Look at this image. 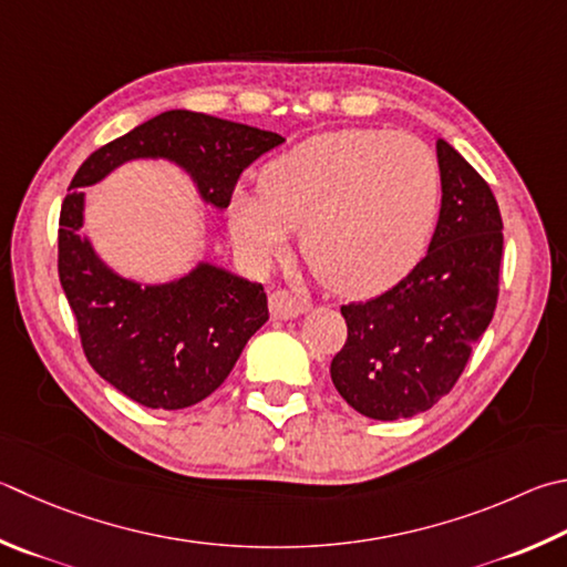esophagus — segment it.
Masks as SVG:
<instances>
[{
  "instance_id": "obj_1",
  "label": "esophagus",
  "mask_w": 567,
  "mask_h": 567,
  "mask_svg": "<svg viewBox=\"0 0 567 567\" xmlns=\"http://www.w3.org/2000/svg\"><path fill=\"white\" fill-rule=\"evenodd\" d=\"M305 312V305L287 290H275L270 295L272 319H295Z\"/></svg>"
}]
</instances>
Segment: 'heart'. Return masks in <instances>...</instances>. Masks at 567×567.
<instances>
[{
  "label": "heart",
  "instance_id": "1",
  "mask_svg": "<svg viewBox=\"0 0 567 567\" xmlns=\"http://www.w3.org/2000/svg\"><path fill=\"white\" fill-rule=\"evenodd\" d=\"M441 176L434 153L406 133L349 128L267 161L260 193L235 188L233 243L252 262L300 228V252L339 295L369 297L414 270L434 233Z\"/></svg>",
  "mask_w": 567,
  "mask_h": 567
}]
</instances>
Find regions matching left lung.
<instances>
[{
  "label": "left lung",
  "instance_id": "1",
  "mask_svg": "<svg viewBox=\"0 0 567 567\" xmlns=\"http://www.w3.org/2000/svg\"><path fill=\"white\" fill-rule=\"evenodd\" d=\"M441 210L424 260L369 302L342 307L347 342L329 374L359 414L416 416L446 396L498 300L503 220L488 183L436 141Z\"/></svg>",
  "mask_w": 567,
  "mask_h": 567
}]
</instances>
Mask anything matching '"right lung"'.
Masks as SVG:
<instances>
[{
  "instance_id": "1",
  "label": "right lung",
  "mask_w": 567,
  "mask_h": 567,
  "mask_svg": "<svg viewBox=\"0 0 567 567\" xmlns=\"http://www.w3.org/2000/svg\"><path fill=\"white\" fill-rule=\"evenodd\" d=\"M285 138L248 123L173 109L106 143L81 163L59 218V280L89 364L148 409H185L210 396L267 322L262 285L195 260L168 282L118 275L84 233L86 193L131 161H166L203 205L228 208L240 173Z\"/></svg>"
}]
</instances>
